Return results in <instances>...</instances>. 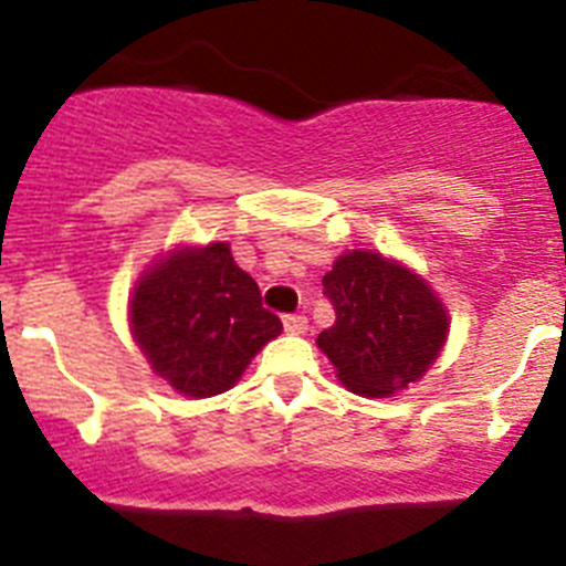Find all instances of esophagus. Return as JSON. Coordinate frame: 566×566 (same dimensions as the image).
<instances>
[{
	"mask_svg": "<svg viewBox=\"0 0 566 566\" xmlns=\"http://www.w3.org/2000/svg\"><path fill=\"white\" fill-rule=\"evenodd\" d=\"M283 326H286L289 334H303L308 326V319L303 317V314H286V317H283Z\"/></svg>",
	"mask_w": 566,
	"mask_h": 566,
	"instance_id": "obj_1",
	"label": "esophagus"
}]
</instances>
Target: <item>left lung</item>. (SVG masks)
I'll return each instance as SVG.
<instances>
[{"instance_id":"obj_1","label":"left lung","mask_w":566,"mask_h":566,"mask_svg":"<svg viewBox=\"0 0 566 566\" xmlns=\"http://www.w3.org/2000/svg\"><path fill=\"white\" fill-rule=\"evenodd\" d=\"M334 326L317 337L337 377L363 397L417 382L448 337V314L422 277L379 252H348L323 277Z\"/></svg>"}]
</instances>
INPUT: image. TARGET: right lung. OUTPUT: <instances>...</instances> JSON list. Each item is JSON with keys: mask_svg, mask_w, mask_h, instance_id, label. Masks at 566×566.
<instances>
[{"mask_svg": "<svg viewBox=\"0 0 566 566\" xmlns=\"http://www.w3.org/2000/svg\"><path fill=\"white\" fill-rule=\"evenodd\" d=\"M129 319L155 371L195 399L229 391L249 359L283 332L227 243L155 263L135 286Z\"/></svg>", "mask_w": 566, "mask_h": 566, "instance_id": "1", "label": "right lung"}]
</instances>
